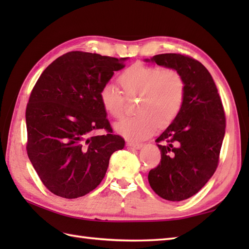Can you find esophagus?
<instances>
[{"label":"esophagus","mask_w":249,"mask_h":249,"mask_svg":"<svg viewBox=\"0 0 249 249\" xmlns=\"http://www.w3.org/2000/svg\"><path fill=\"white\" fill-rule=\"evenodd\" d=\"M126 145L127 146H129V147H133V149H136V150H140L142 146H143V144L142 143H137V142H127V143H126Z\"/></svg>","instance_id":"34e87169"}]
</instances>
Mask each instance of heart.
<instances>
[{"instance_id": "obj_1", "label": "heart", "mask_w": 249, "mask_h": 249, "mask_svg": "<svg viewBox=\"0 0 249 249\" xmlns=\"http://www.w3.org/2000/svg\"><path fill=\"white\" fill-rule=\"evenodd\" d=\"M119 82L123 91L108 82L99 92V100L114 119L123 116L126 98L139 96L138 114L125 118L115 124V130L129 140H143L153 135L158 125L168 126L181 111L185 99V81L173 68L134 64L121 73Z\"/></svg>"}]
</instances>
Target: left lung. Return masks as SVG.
<instances>
[{
  "mask_svg": "<svg viewBox=\"0 0 249 249\" xmlns=\"http://www.w3.org/2000/svg\"><path fill=\"white\" fill-rule=\"evenodd\" d=\"M144 61L173 68L185 81L183 107L156 139L161 160L147 177L160 197L182 201L197 194L218 166L226 128L223 103L211 73L193 57L163 53Z\"/></svg>",
  "mask_w": 249,
  "mask_h": 249,
  "instance_id": "obj_1",
  "label": "left lung"
}]
</instances>
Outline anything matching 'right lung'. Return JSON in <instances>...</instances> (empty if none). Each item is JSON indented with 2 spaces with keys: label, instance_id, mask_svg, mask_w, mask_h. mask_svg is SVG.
Here are the masks:
<instances>
[{
  "label": "right lung",
  "instance_id": "1",
  "mask_svg": "<svg viewBox=\"0 0 249 249\" xmlns=\"http://www.w3.org/2000/svg\"><path fill=\"white\" fill-rule=\"evenodd\" d=\"M128 57L71 51L46 68L26 106V151L52 194L75 199L105 178L110 156L125 141L113 135L99 92ZM105 129L107 134L95 135Z\"/></svg>",
  "mask_w": 249,
  "mask_h": 249
}]
</instances>
